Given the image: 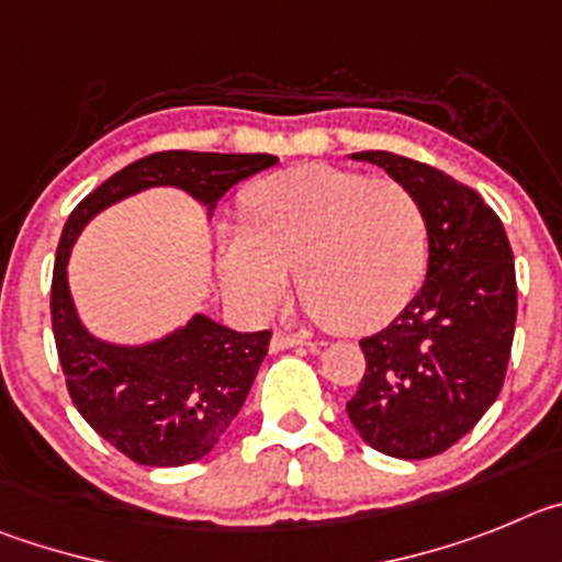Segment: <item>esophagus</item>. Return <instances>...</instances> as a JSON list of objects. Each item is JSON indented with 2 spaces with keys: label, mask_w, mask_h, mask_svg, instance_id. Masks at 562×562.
Instances as JSON below:
<instances>
[{
  "label": "esophagus",
  "mask_w": 562,
  "mask_h": 562,
  "mask_svg": "<svg viewBox=\"0 0 562 562\" xmlns=\"http://www.w3.org/2000/svg\"><path fill=\"white\" fill-rule=\"evenodd\" d=\"M300 344H307V336H302V333L277 330L274 336H271V350L274 352L288 350V347H300Z\"/></svg>",
  "instance_id": "34e87169"
}]
</instances>
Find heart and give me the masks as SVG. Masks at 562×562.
I'll return each mask as SVG.
<instances>
[{"mask_svg": "<svg viewBox=\"0 0 562 562\" xmlns=\"http://www.w3.org/2000/svg\"><path fill=\"white\" fill-rule=\"evenodd\" d=\"M246 224L218 235L226 288L269 311L300 269L302 302L336 333L389 325L426 271V212L401 181L300 165L251 187Z\"/></svg>", "mask_w": 562, "mask_h": 562, "instance_id": "1", "label": "heart"}]
</instances>
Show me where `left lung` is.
<instances>
[{
    "mask_svg": "<svg viewBox=\"0 0 562 562\" xmlns=\"http://www.w3.org/2000/svg\"><path fill=\"white\" fill-rule=\"evenodd\" d=\"M408 187L426 212V282L392 325L361 341L367 372L347 403L367 445L394 459L448 451L495 403L518 313L507 232L476 190L442 170L361 150Z\"/></svg>",
    "mask_w": 562,
    "mask_h": 562,
    "instance_id": "obj_1",
    "label": "left lung"
}]
</instances>
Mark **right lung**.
<instances>
[{
    "label": "right lung",
    "instance_id": "right-lung-1",
    "mask_svg": "<svg viewBox=\"0 0 562 562\" xmlns=\"http://www.w3.org/2000/svg\"><path fill=\"white\" fill-rule=\"evenodd\" d=\"M277 165L271 154L161 150L131 161L86 195L60 232L53 271V333L67 389L83 419L120 453L150 468L190 464L218 445L246 403L271 333H237L206 313L143 344L94 336L69 291V255L100 212L150 187H176L212 218L237 181Z\"/></svg>",
    "mask_w": 562,
    "mask_h": 562
}]
</instances>
